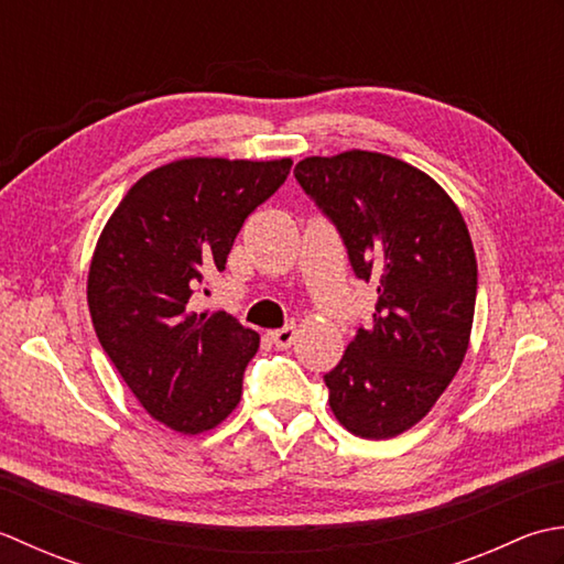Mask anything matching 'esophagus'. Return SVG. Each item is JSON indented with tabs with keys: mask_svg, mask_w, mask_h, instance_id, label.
Returning <instances> with one entry per match:
<instances>
[{
	"mask_svg": "<svg viewBox=\"0 0 564 564\" xmlns=\"http://www.w3.org/2000/svg\"><path fill=\"white\" fill-rule=\"evenodd\" d=\"M294 338H296V326H284V328H278V330H270V340L282 350L290 348Z\"/></svg>",
	"mask_w": 564,
	"mask_h": 564,
	"instance_id": "1",
	"label": "esophagus"
}]
</instances>
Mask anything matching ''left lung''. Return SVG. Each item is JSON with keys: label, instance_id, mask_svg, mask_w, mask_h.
<instances>
[{"label": "left lung", "instance_id": "1", "mask_svg": "<svg viewBox=\"0 0 564 564\" xmlns=\"http://www.w3.org/2000/svg\"><path fill=\"white\" fill-rule=\"evenodd\" d=\"M294 177L336 224L355 274L377 286L372 324L324 375L330 411L352 435L394 438L426 416L465 360L473 238L438 182L392 155H312Z\"/></svg>", "mask_w": 564, "mask_h": 564}]
</instances>
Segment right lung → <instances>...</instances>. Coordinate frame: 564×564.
I'll use <instances>...</instances> for the list:
<instances>
[{
	"label": "right lung",
	"mask_w": 564,
	"mask_h": 564,
	"mask_svg": "<svg viewBox=\"0 0 564 564\" xmlns=\"http://www.w3.org/2000/svg\"><path fill=\"white\" fill-rule=\"evenodd\" d=\"M290 167V158L160 165L126 192L97 240L87 278L95 333L141 406L172 431L216 429L243 394L260 336L224 312H192L189 299L226 270L240 226Z\"/></svg>",
	"instance_id": "right-lung-1"
}]
</instances>
